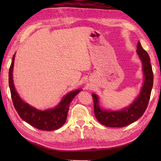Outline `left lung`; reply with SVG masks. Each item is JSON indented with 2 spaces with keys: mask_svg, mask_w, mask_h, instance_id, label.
Returning a JSON list of instances; mask_svg holds the SVG:
<instances>
[{
  "mask_svg": "<svg viewBox=\"0 0 161 161\" xmlns=\"http://www.w3.org/2000/svg\"><path fill=\"white\" fill-rule=\"evenodd\" d=\"M136 52L142 61L145 80L141 93L129 107L120 111L106 110L100 107L97 95L92 94L94 102L95 115L102 125L109 127H123L127 126L141 118L147 107L153 81L152 68L149 54L142 48L140 42L138 43Z\"/></svg>",
  "mask_w": 161,
  "mask_h": 161,
  "instance_id": "8db88e82",
  "label": "left lung"
}]
</instances>
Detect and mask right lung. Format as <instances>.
I'll return each instance as SVG.
<instances>
[{
	"label": "right lung",
	"mask_w": 161,
	"mask_h": 161,
	"mask_svg": "<svg viewBox=\"0 0 161 161\" xmlns=\"http://www.w3.org/2000/svg\"><path fill=\"white\" fill-rule=\"evenodd\" d=\"M15 54L12 57L9 71V86L14 107L24 121L43 131H53L59 129L66 122L68 111L72 100L81 89L71 91L62 98L56 107L40 111L23 102L17 93L13 81V66Z\"/></svg>",
	"instance_id": "1"
}]
</instances>
